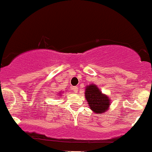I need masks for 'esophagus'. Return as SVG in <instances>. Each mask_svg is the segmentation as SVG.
<instances>
[{"instance_id":"34e87169","label":"esophagus","mask_w":152,"mask_h":152,"mask_svg":"<svg viewBox=\"0 0 152 152\" xmlns=\"http://www.w3.org/2000/svg\"><path fill=\"white\" fill-rule=\"evenodd\" d=\"M73 91H74V92H77L78 90H79V87H78V86H76V87H73Z\"/></svg>"}]
</instances>
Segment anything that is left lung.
<instances>
[{
    "label": "left lung",
    "instance_id": "left-lung-1",
    "mask_svg": "<svg viewBox=\"0 0 152 152\" xmlns=\"http://www.w3.org/2000/svg\"><path fill=\"white\" fill-rule=\"evenodd\" d=\"M85 97L90 109L97 114L105 112L110 105L108 97L102 94L101 91L94 84H90L86 87Z\"/></svg>",
    "mask_w": 152,
    "mask_h": 152
}]
</instances>
